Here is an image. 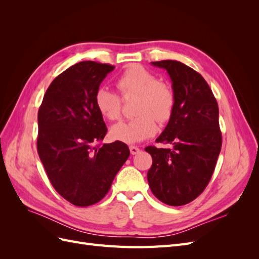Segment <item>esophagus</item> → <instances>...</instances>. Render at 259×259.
I'll return each mask as SVG.
<instances>
[{
	"label": "esophagus",
	"instance_id": "1",
	"mask_svg": "<svg viewBox=\"0 0 259 259\" xmlns=\"http://www.w3.org/2000/svg\"><path fill=\"white\" fill-rule=\"evenodd\" d=\"M130 151H131V154H133V155H135V154H137L140 150H139V148L138 147H135V146H131L130 147Z\"/></svg>",
	"mask_w": 259,
	"mask_h": 259
}]
</instances>
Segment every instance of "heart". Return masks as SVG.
Segmentation results:
<instances>
[{"label":"heart","instance_id":"obj_1","mask_svg":"<svg viewBox=\"0 0 259 259\" xmlns=\"http://www.w3.org/2000/svg\"><path fill=\"white\" fill-rule=\"evenodd\" d=\"M123 96L136 95L134 113L130 120L113 125L111 136L125 144H137L151 137L156 132V123L167 122L174 112L175 94L166 83L160 82L146 68L134 65L127 68L115 81ZM95 105L106 119L114 121L121 115V98L108 88H100L95 95Z\"/></svg>","mask_w":259,"mask_h":259}]
</instances>
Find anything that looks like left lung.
<instances>
[{
	"instance_id": "left-lung-1",
	"label": "left lung",
	"mask_w": 259,
	"mask_h": 259,
	"mask_svg": "<svg viewBox=\"0 0 259 259\" xmlns=\"http://www.w3.org/2000/svg\"><path fill=\"white\" fill-rule=\"evenodd\" d=\"M165 69L175 94V108L155 142L173 149L147 147L152 156L149 187L161 202L171 206L190 203L205 189L222 149L218 105L203 76L176 60L153 61Z\"/></svg>"
}]
</instances>
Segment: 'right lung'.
Masks as SVG:
<instances>
[{"instance_id":"obj_1","label":"right lung","mask_w":259,"mask_h":259,"mask_svg":"<svg viewBox=\"0 0 259 259\" xmlns=\"http://www.w3.org/2000/svg\"><path fill=\"white\" fill-rule=\"evenodd\" d=\"M114 66L81 61L49 86L38 109L37 153L53 187L75 206L105 198L128 159L127 145L116 140L96 146L107 134L95 95Z\"/></svg>"}]
</instances>
